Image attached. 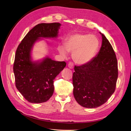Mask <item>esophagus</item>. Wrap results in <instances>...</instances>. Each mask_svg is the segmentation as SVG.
<instances>
[{
    "instance_id": "1",
    "label": "esophagus",
    "mask_w": 131,
    "mask_h": 131,
    "mask_svg": "<svg viewBox=\"0 0 131 131\" xmlns=\"http://www.w3.org/2000/svg\"><path fill=\"white\" fill-rule=\"evenodd\" d=\"M68 67H69V68H70V69H73V68H74V63H73V62H69V63H68Z\"/></svg>"
}]
</instances>
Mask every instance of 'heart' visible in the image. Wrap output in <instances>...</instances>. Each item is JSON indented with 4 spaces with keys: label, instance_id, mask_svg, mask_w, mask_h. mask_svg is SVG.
Returning <instances> with one entry per match:
<instances>
[{
    "label": "heart",
    "instance_id": "obj_1",
    "mask_svg": "<svg viewBox=\"0 0 131 131\" xmlns=\"http://www.w3.org/2000/svg\"><path fill=\"white\" fill-rule=\"evenodd\" d=\"M100 47V41L94 35L85 33H75L67 37L64 46H59L58 50L63 56L67 52L72 53L75 63L85 64L90 62L96 56Z\"/></svg>",
    "mask_w": 131,
    "mask_h": 131
}]
</instances>
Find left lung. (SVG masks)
I'll return each mask as SVG.
<instances>
[{
	"label": "left lung",
	"mask_w": 131,
	"mask_h": 131,
	"mask_svg": "<svg viewBox=\"0 0 131 131\" xmlns=\"http://www.w3.org/2000/svg\"><path fill=\"white\" fill-rule=\"evenodd\" d=\"M97 56L89 63L75 66L73 74V94L83 107L94 108L104 104L115 90L117 61L112 45L104 35Z\"/></svg>",
	"instance_id": "1"
}]
</instances>
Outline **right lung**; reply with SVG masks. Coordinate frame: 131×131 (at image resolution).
<instances>
[{
  "instance_id": "right-lung-1",
  "label": "right lung",
  "mask_w": 131,
  "mask_h": 131,
  "mask_svg": "<svg viewBox=\"0 0 131 131\" xmlns=\"http://www.w3.org/2000/svg\"><path fill=\"white\" fill-rule=\"evenodd\" d=\"M61 24L40 23L33 27L18 46L14 63L16 87L27 101L41 103L48 101L54 91L53 80L66 66L64 61L46 57L40 63L30 59V51L39 38H56Z\"/></svg>"
}]
</instances>
